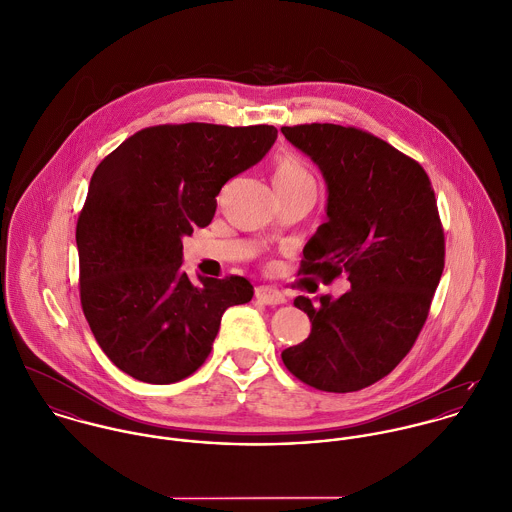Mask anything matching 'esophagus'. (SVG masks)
Returning a JSON list of instances; mask_svg holds the SVG:
<instances>
[{"label": "esophagus", "mask_w": 512, "mask_h": 512, "mask_svg": "<svg viewBox=\"0 0 512 512\" xmlns=\"http://www.w3.org/2000/svg\"><path fill=\"white\" fill-rule=\"evenodd\" d=\"M255 297L265 303V305H271V307H277V305H283L287 303L285 295L281 291H277L275 287H269V285H261L255 289Z\"/></svg>", "instance_id": "esophagus-1"}]
</instances>
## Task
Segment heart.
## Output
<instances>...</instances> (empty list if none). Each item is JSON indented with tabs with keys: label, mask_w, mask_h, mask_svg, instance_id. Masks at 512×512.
Listing matches in <instances>:
<instances>
[{
	"label": "heart",
	"mask_w": 512,
	"mask_h": 512,
	"mask_svg": "<svg viewBox=\"0 0 512 512\" xmlns=\"http://www.w3.org/2000/svg\"><path fill=\"white\" fill-rule=\"evenodd\" d=\"M275 186H281V188L314 186V178L299 156L291 152H283L275 158Z\"/></svg>",
	"instance_id": "1"
}]
</instances>
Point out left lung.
<instances>
[{"label":"left lung","instance_id":"1","mask_svg":"<svg viewBox=\"0 0 512 512\" xmlns=\"http://www.w3.org/2000/svg\"><path fill=\"white\" fill-rule=\"evenodd\" d=\"M281 132L328 188V219L308 239L299 275L350 281L340 299H295L312 328L281 358L316 390L358 392L404 360L427 320L445 265L435 194L413 158L370 132L318 122Z\"/></svg>","mask_w":512,"mask_h":512}]
</instances>
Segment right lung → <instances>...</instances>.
I'll list each match as a JSON object with an SVG mask.
<instances>
[{
	"mask_svg": "<svg viewBox=\"0 0 512 512\" xmlns=\"http://www.w3.org/2000/svg\"><path fill=\"white\" fill-rule=\"evenodd\" d=\"M277 128L160 124L97 166L77 221L81 307L108 360L148 384L194 374L223 312L253 299L245 277L182 271V237L211 223L217 194L275 144Z\"/></svg>",
	"mask_w": 512,
	"mask_h": 512,
	"instance_id": "add662e5",
	"label": "right lung"
}]
</instances>
